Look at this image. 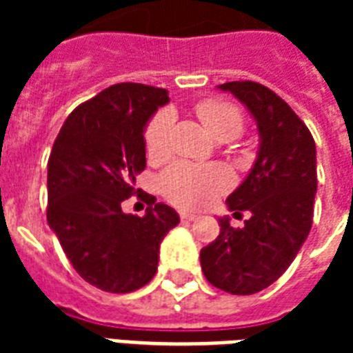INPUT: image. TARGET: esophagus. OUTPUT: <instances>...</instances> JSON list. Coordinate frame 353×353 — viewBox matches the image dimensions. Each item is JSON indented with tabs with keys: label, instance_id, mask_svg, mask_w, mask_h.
<instances>
[{
	"label": "esophagus",
	"instance_id": "34e87169",
	"mask_svg": "<svg viewBox=\"0 0 353 353\" xmlns=\"http://www.w3.org/2000/svg\"><path fill=\"white\" fill-rule=\"evenodd\" d=\"M179 218H181V221H194V220H198V216L196 214H190V212H179Z\"/></svg>",
	"mask_w": 353,
	"mask_h": 353
}]
</instances>
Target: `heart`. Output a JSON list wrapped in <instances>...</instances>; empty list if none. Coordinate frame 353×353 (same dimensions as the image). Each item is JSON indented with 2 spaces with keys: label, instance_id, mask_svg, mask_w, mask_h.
<instances>
[{
  "label": "heart",
  "instance_id": "obj_1",
  "mask_svg": "<svg viewBox=\"0 0 353 353\" xmlns=\"http://www.w3.org/2000/svg\"><path fill=\"white\" fill-rule=\"evenodd\" d=\"M207 132L218 141H231L243 132L245 119L240 108L223 99H203L194 106ZM170 113L159 112L150 119L144 130V150L148 159L161 161L170 154L168 130ZM159 192L176 207L196 209L216 199L231 187V174L220 165L198 166L177 163L159 176Z\"/></svg>",
  "mask_w": 353,
  "mask_h": 353
}]
</instances>
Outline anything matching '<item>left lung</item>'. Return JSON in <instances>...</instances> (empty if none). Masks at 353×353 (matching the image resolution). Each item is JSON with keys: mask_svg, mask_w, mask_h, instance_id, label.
Instances as JSON below:
<instances>
[{"mask_svg": "<svg viewBox=\"0 0 353 353\" xmlns=\"http://www.w3.org/2000/svg\"><path fill=\"white\" fill-rule=\"evenodd\" d=\"M231 91L252 113L260 150L249 176L227 198V207L251 218L234 229L220 218V234L201 249V269L210 284L232 295H252L282 276L306 241L317 192V152L312 132L274 91L238 80Z\"/></svg>", "mask_w": 353, "mask_h": 353, "instance_id": "left-lung-1", "label": "left lung"}]
</instances>
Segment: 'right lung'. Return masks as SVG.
<instances>
[{"label": "right lung", "instance_id": "obj_1", "mask_svg": "<svg viewBox=\"0 0 353 353\" xmlns=\"http://www.w3.org/2000/svg\"><path fill=\"white\" fill-rule=\"evenodd\" d=\"M168 91L122 82L69 113L47 163V223L74 271L110 293H130L154 279L159 245L179 223L172 207L149 205L147 214L124 215L120 203L135 192L146 168L144 126Z\"/></svg>", "mask_w": 353, "mask_h": 353}]
</instances>
